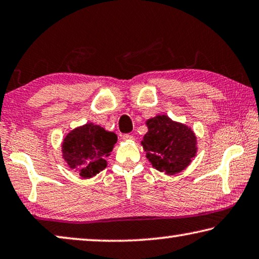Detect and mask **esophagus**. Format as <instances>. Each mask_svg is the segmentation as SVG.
<instances>
[{
    "mask_svg": "<svg viewBox=\"0 0 259 259\" xmlns=\"http://www.w3.org/2000/svg\"><path fill=\"white\" fill-rule=\"evenodd\" d=\"M121 139H122V140H126V141H131V140H134V137L132 134H122Z\"/></svg>",
    "mask_w": 259,
    "mask_h": 259,
    "instance_id": "esophagus-1",
    "label": "esophagus"
}]
</instances>
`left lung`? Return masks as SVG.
I'll use <instances>...</instances> for the list:
<instances>
[{"label":"left lung","instance_id":"8db88e82","mask_svg":"<svg viewBox=\"0 0 259 259\" xmlns=\"http://www.w3.org/2000/svg\"><path fill=\"white\" fill-rule=\"evenodd\" d=\"M146 124L148 132L141 145L154 168L166 175L184 170L197 153V138L193 131L164 114L148 119Z\"/></svg>","mask_w":259,"mask_h":259}]
</instances>
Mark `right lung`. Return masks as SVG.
Instances as JSON below:
<instances>
[{"mask_svg":"<svg viewBox=\"0 0 259 259\" xmlns=\"http://www.w3.org/2000/svg\"><path fill=\"white\" fill-rule=\"evenodd\" d=\"M117 135L93 122L77 127L63 139L62 156L79 176L91 178L106 168V160L112 152Z\"/></svg>","mask_w":259,"mask_h":259,"instance_id":"1","label":"right lung"}]
</instances>
